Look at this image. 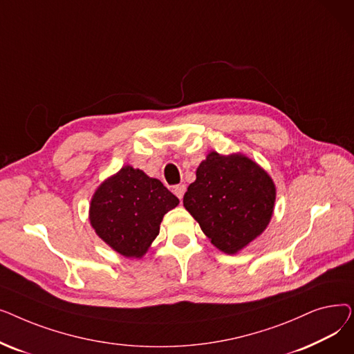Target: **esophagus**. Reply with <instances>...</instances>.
<instances>
[{
  "mask_svg": "<svg viewBox=\"0 0 354 354\" xmlns=\"http://www.w3.org/2000/svg\"><path fill=\"white\" fill-rule=\"evenodd\" d=\"M185 192H187V187H185V185H176V187L174 188V194H175L179 199L183 198Z\"/></svg>",
  "mask_w": 354,
  "mask_h": 354,
  "instance_id": "1",
  "label": "esophagus"
}]
</instances>
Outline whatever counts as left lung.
<instances>
[{
    "mask_svg": "<svg viewBox=\"0 0 354 354\" xmlns=\"http://www.w3.org/2000/svg\"><path fill=\"white\" fill-rule=\"evenodd\" d=\"M275 187L255 162L243 155L211 152L183 195V207L211 243L235 254L261 234L272 215Z\"/></svg>",
    "mask_w": 354,
    "mask_h": 354,
    "instance_id": "left-lung-1",
    "label": "left lung"
}]
</instances>
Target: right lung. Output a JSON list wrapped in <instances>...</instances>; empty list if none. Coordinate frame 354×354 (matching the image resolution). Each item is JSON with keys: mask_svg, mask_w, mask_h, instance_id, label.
<instances>
[{"mask_svg": "<svg viewBox=\"0 0 354 354\" xmlns=\"http://www.w3.org/2000/svg\"><path fill=\"white\" fill-rule=\"evenodd\" d=\"M178 203L160 180L124 166L93 195L90 222L115 251L139 258L158 236L163 215Z\"/></svg>", "mask_w": 354, "mask_h": 354, "instance_id": "1", "label": "right lung"}]
</instances>
